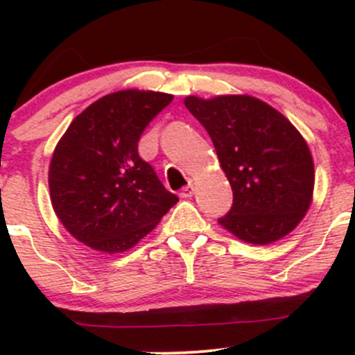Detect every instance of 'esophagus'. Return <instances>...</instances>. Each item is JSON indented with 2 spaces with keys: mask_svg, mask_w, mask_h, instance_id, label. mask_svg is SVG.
I'll use <instances>...</instances> for the list:
<instances>
[{
  "mask_svg": "<svg viewBox=\"0 0 355 355\" xmlns=\"http://www.w3.org/2000/svg\"><path fill=\"white\" fill-rule=\"evenodd\" d=\"M193 193H195V187L191 185V183H189V185L183 187V189L180 190V197L182 198H190Z\"/></svg>",
  "mask_w": 355,
  "mask_h": 355,
  "instance_id": "obj_1",
  "label": "esophagus"
}]
</instances>
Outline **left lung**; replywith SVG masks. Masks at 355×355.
I'll return each mask as SVG.
<instances>
[{
	"label": "left lung",
	"mask_w": 355,
	"mask_h": 355,
	"mask_svg": "<svg viewBox=\"0 0 355 355\" xmlns=\"http://www.w3.org/2000/svg\"><path fill=\"white\" fill-rule=\"evenodd\" d=\"M185 107L209 132L234 191L220 225L257 245L294 230L313 191L312 155L295 126L247 95L187 96Z\"/></svg>",
	"instance_id": "obj_1"
}]
</instances>
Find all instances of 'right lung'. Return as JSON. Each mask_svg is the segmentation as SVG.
<instances>
[{
    "mask_svg": "<svg viewBox=\"0 0 355 355\" xmlns=\"http://www.w3.org/2000/svg\"><path fill=\"white\" fill-rule=\"evenodd\" d=\"M173 100L123 89L89 105L56 145L50 193L67 230L88 247L125 252L155 229L178 197L138 155V140Z\"/></svg>",
    "mask_w": 355,
    "mask_h": 355,
    "instance_id": "1",
    "label": "right lung"
}]
</instances>
